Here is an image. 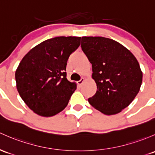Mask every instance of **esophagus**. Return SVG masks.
Instances as JSON below:
<instances>
[{
    "instance_id": "1",
    "label": "esophagus",
    "mask_w": 155,
    "mask_h": 155,
    "mask_svg": "<svg viewBox=\"0 0 155 155\" xmlns=\"http://www.w3.org/2000/svg\"><path fill=\"white\" fill-rule=\"evenodd\" d=\"M84 81H85V79H84V77H82V78H81L80 80L78 81V82H77V84L79 86H81L83 84V83H84Z\"/></svg>"
}]
</instances>
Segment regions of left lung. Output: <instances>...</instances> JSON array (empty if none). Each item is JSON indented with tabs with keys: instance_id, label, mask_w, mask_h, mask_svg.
Listing matches in <instances>:
<instances>
[{
	"instance_id": "8db88e82",
	"label": "left lung",
	"mask_w": 155,
	"mask_h": 155,
	"mask_svg": "<svg viewBox=\"0 0 155 155\" xmlns=\"http://www.w3.org/2000/svg\"><path fill=\"white\" fill-rule=\"evenodd\" d=\"M81 47L92 64L97 87L89 103L105 115L120 113L140 88L143 73L137 60L121 44L105 37H82Z\"/></svg>"
}]
</instances>
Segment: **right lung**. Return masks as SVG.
<instances>
[{
    "mask_svg": "<svg viewBox=\"0 0 155 155\" xmlns=\"http://www.w3.org/2000/svg\"><path fill=\"white\" fill-rule=\"evenodd\" d=\"M81 37L59 36L41 42L24 56L15 71L20 97L34 113L57 114L68 105L76 84L67 79V61Z\"/></svg>",
    "mask_w": 155,
    "mask_h": 155,
    "instance_id": "1",
    "label": "right lung"
}]
</instances>
